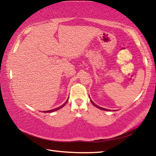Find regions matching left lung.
<instances>
[{
    "instance_id": "1",
    "label": "left lung",
    "mask_w": 156,
    "mask_h": 156,
    "mask_svg": "<svg viewBox=\"0 0 156 156\" xmlns=\"http://www.w3.org/2000/svg\"><path fill=\"white\" fill-rule=\"evenodd\" d=\"M91 103L92 104H93L94 105V106L95 107H96L97 108H98V109H102V110H105V111H109V110H108V109H105V108H102V107H99V106H98V105H96V104H95L94 103V102H93V101H92V100H91Z\"/></svg>"
}]
</instances>
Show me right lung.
<instances>
[{
  "label": "right lung",
  "mask_w": 156,
  "mask_h": 156,
  "mask_svg": "<svg viewBox=\"0 0 156 156\" xmlns=\"http://www.w3.org/2000/svg\"><path fill=\"white\" fill-rule=\"evenodd\" d=\"M68 102V100H67V101H66L64 104H63L62 105H61V106L60 107H57V108H56V109H52V110H49V111H45V112H44V113H51V112H55V111H57V110H58V109H61L62 107H63L65 105V104L67 103V102Z\"/></svg>",
  "instance_id": "add662e5"
}]
</instances>
